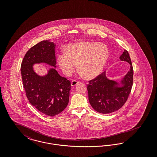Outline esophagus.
Returning <instances> with one entry per match:
<instances>
[{"mask_svg": "<svg viewBox=\"0 0 157 157\" xmlns=\"http://www.w3.org/2000/svg\"><path fill=\"white\" fill-rule=\"evenodd\" d=\"M79 83V81H76V80H73L71 82V86H75Z\"/></svg>", "mask_w": 157, "mask_h": 157, "instance_id": "esophagus-1", "label": "esophagus"}]
</instances>
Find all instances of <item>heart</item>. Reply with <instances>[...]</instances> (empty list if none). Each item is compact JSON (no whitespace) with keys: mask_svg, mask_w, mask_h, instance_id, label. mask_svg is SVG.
Here are the masks:
<instances>
[{"mask_svg":"<svg viewBox=\"0 0 157 157\" xmlns=\"http://www.w3.org/2000/svg\"><path fill=\"white\" fill-rule=\"evenodd\" d=\"M108 57L109 51L105 46L94 42H81L69 45L66 53H59L58 63L67 76L72 74L78 63L81 74L91 79L102 72Z\"/></svg>","mask_w":157,"mask_h":157,"instance_id":"heart-1","label":"heart"}]
</instances>
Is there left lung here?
I'll use <instances>...</instances> for the list:
<instances>
[{"label":"left lung","instance_id":"left-lung-1","mask_svg":"<svg viewBox=\"0 0 157 157\" xmlns=\"http://www.w3.org/2000/svg\"><path fill=\"white\" fill-rule=\"evenodd\" d=\"M120 60L130 65L129 71L118 82L107 78L105 72L89 81L88 85L90 104L97 112L109 113L118 111L126 102L132 89L134 71L131 60L126 50L121 55Z\"/></svg>","mask_w":157,"mask_h":157}]
</instances>
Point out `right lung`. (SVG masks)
<instances>
[{
	"label": "right lung",
	"instance_id": "right-lung-1",
	"mask_svg": "<svg viewBox=\"0 0 157 157\" xmlns=\"http://www.w3.org/2000/svg\"><path fill=\"white\" fill-rule=\"evenodd\" d=\"M55 44L43 40L32 47L25 54L21 64L23 88L32 106L49 117L59 114L67 106L71 82L51 68L45 76L34 71L33 65L45 63L56 67Z\"/></svg>",
	"mask_w": 157,
	"mask_h": 157
}]
</instances>
